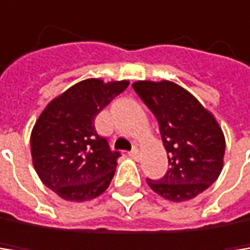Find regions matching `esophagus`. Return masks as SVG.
<instances>
[{
	"mask_svg": "<svg viewBox=\"0 0 250 250\" xmlns=\"http://www.w3.org/2000/svg\"><path fill=\"white\" fill-rule=\"evenodd\" d=\"M129 154H130V157H133V159H138V157H139V150L135 147V148H132V151H130Z\"/></svg>",
	"mask_w": 250,
	"mask_h": 250,
	"instance_id": "obj_1",
	"label": "esophagus"
}]
</instances>
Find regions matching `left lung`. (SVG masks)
Segmentation results:
<instances>
[{
    "label": "left lung",
    "instance_id": "8db88e82",
    "mask_svg": "<svg viewBox=\"0 0 250 250\" xmlns=\"http://www.w3.org/2000/svg\"><path fill=\"white\" fill-rule=\"evenodd\" d=\"M133 90L159 123L169 169L148 186L172 203L208 189L224 168L225 136L210 111L188 90L171 81H138Z\"/></svg>",
    "mask_w": 250,
    "mask_h": 250
}]
</instances>
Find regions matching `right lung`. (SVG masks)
I'll return each instance as SVG.
<instances>
[{"instance_id": "1", "label": "right lung", "mask_w": 250, "mask_h": 250, "mask_svg": "<svg viewBox=\"0 0 250 250\" xmlns=\"http://www.w3.org/2000/svg\"><path fill=\"white\" fill-rule=\"evenodd\" d=\"M129 87V81L85 79L55 97L31 132L33 165L43 185L65 201L83 203L108 189L118 151L97 135V114Z\"/></svg>"}]
</instances>
